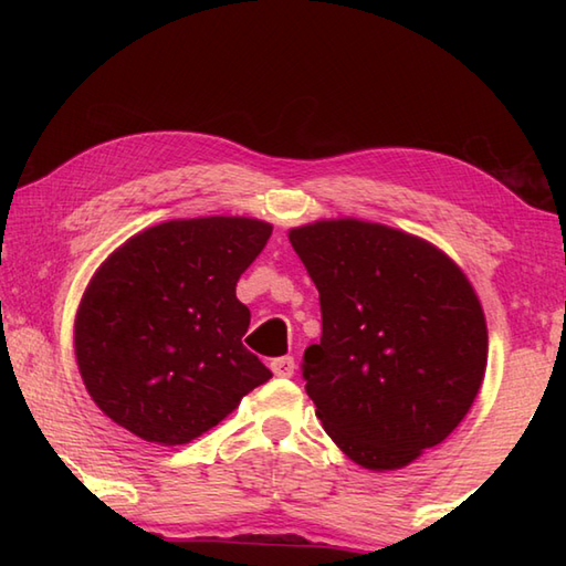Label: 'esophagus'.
<instances>
[{"label": "esophagus", "mask_w": 566, "mask_h": 566, "mask_svg": "<svg viewBox=\"0 0 566 566\" xmlns=\"http://www.w3.org/2000/svg\"><path fill=\"white\" fill-rule=\"evenodd\" d=\"M294 357H290V355H286V357H276V359H272V363H270V369L274 371V375L276 377H292L294 375Z\"/></svg>", "instance_id": "obj_1"}]
</instances>
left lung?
<instances>
[{
  "mask_svg": "<svg viewBox=\"0 0 566 566\" xmlns=\"http://www.w3.org/2000/svg\"><path fill=\"white\" fill-rule=\"evenodd\" d=\"M290 240L321 302V343L302 363L316 416L353 462L406 467L482 387L489 338L472 284L438 248L379 223L318 221Z\"/></svg>",
  "mask_w": 566,
  "mask_h": 566,
  "instance_id": "obj_1",
  "label": "left lung"
}]
</instances>
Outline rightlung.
<instances>
[{
	"mask_svg": "<svg viewBox=\"0 0 566 566\" xmlns=\"http://www.w3.org/2000/svg\"><path fill=\"white\" fill-rule=\"evenodd\" d=\"M270 235V223L238 216L167 221L102 264L77 311L75 355L114 423L185 444L272 377L243 345L250 311L235 298Z\"/></svg>",
	"mask_w": 566,
	"mask_h": 566,
	"instance_id": "add662e5",
	"label": "right lung"
}]
</instances>
